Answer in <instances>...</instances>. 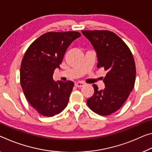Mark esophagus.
Wrapping results in <instances>:
<instances>
[{"label": "esophagus", "mask_w": 152, "mask_h": 152, "mask_svg": "<svg viewBox=\"0 0 152 152\" xmlns=\"http://www.w3.org/2000/svg\"><path fill=\"white\" fill-rule=\"evenodd\" d=\"M85 85V84L83 83V82H78V83H75V86L76 87H83Z\"/></svg>", "instance_id": "esophagus-1"}]
</instances>
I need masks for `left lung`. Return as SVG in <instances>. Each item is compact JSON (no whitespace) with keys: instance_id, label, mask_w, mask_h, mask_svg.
Returning <instances> with one entry per match:
<instances>
[{"instance_id":"obj_1","label":"left lung","mask_w":152,"mask_h":152,"mask_svg":"<svg viewBox=\"0 0 152 152\" xmlns=\"http://www.w3.org/2000/svg\"><path fill=\"white\" fill-rule=\"evenodd\" d=\"M97 52V67L107 71L105 87L99 90L93 85L94 94L86 101L96 114L108 115L122 106L134 87L136 67L131 50L115 33L108 30H83Z\"/></svg>"}]
</instances>
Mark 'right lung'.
<instances>
[{
  "instance_id": "right-lung-1",
  "label": "right lung",
  "mask_w": 152,
  "mask_h": 152,
  "mask_svg": "<svg viewBox=\"0 0 152 152\" xmlns=\"http://www.w3.org/2000/svg\"><path fill=\"white\" fill-rule=\"evenodd\" d=\"M81 36L74 31L49 32L38 37L26 50L20 67V83L29 103L44 116L51 117L66 107L74 83L53 81L67 48Z\"/></svg>"
}]
</instances>
